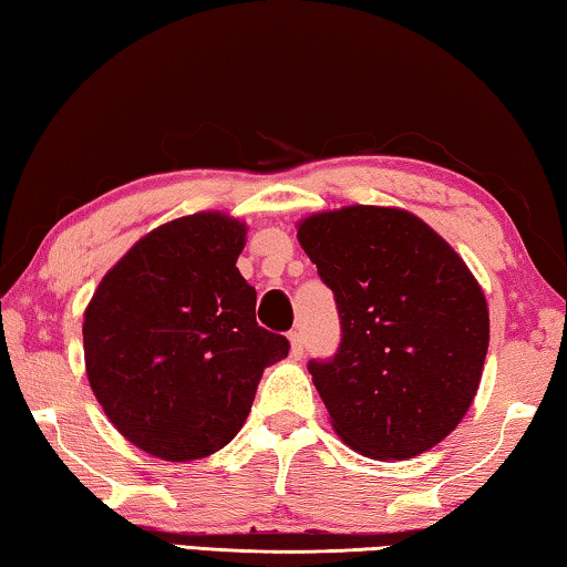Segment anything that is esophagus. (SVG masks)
<instances>
[{
	"mask_svg": "<svg viewBox=\"0 0 567 567\" xmlns=\"http://www.w3.org/2000/svg\"><path fill=\"white\" fill-rule=\"evenodd\" d=\"M290 352H292V358H297V360H300L302 354H305V342H302V334L297 332V330H292V332H290Z\"/></svg>",
	"mask_w": 567,
	"mask_h": 567,
	"instance_id": "34e87169",
	"label": "esophagus"
}]
</instances>
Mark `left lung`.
Here are the masks:
<instances>
[{
    "label": "left lung",
    "mask_w": 567,
    "mask_h": 567,
    "mask_svg": "<svg viewBox=\"0 0 567 567\" xmlns=\"http://www.w3.org/2000/svg\"><path fill=\"white\" fill-rule=\"evenodd\" d=\"M340 315V348L310 360L332 427L362 455L405 460L457 427L491 340L467 265L415 215L354 205L297 229Z\"/></svg>",
    "instance_id": "obj_1"
}]
</instances>
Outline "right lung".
Here are the masks:
<instances>
[{"label": "right lung", "instance_id": "obj_1", "mask_svg": "<svg viewBox=\"0 0 567 567\" xmlns=\"http://www.w3.org/2000/svg\"><path fill=\"white\" fill-rule=\"evenodd\" d=\"M245 225L179 217L104 275L84 312V362L112 425L145 453L187 463L245 425L285 334L257 324V292L235 267Z\"/></svg>", "mask_w": 567, "mask_h": 567}]
</instances>
